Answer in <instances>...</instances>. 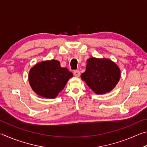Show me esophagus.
Returning a JSON list of instances; mask_svg holds the SVG:
<instances>
[{
  "label": "esophagus",
  "mask_w": 147,
  "mask_h": 147,
  "mask_svg": "<svg viewBox=\"0 0 147 147\" xmlns=\"http://www.w3.org/2000/svg\"><path fill=\"white\" fill-rule=\"evenodd\" d=\"M73 74H74V75L76 77H79L80 76V72L79 70L74 71L73 72Z\"/></svg>",
  "instance_id": "obj_1"
}]
</instances>
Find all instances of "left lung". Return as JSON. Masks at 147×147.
I'll return each mask as SVG.
<instances>
[{
  "label": "left lung",
  "mask_w": 147,
  "mask_h": 147,
  "mask_svg": "<svg viewBox=\"0 0 147 147\" xmlns=\"http://www.w3.org/2000/svg\"><path fill=\"white\" fill-rule=\"evenodd\" d=\"M121 78V70L108 58H89L81 78L96 94H105L115 88Z\"/></svg>",
  "instance_id": "left-lung-1"
}]
</instances>
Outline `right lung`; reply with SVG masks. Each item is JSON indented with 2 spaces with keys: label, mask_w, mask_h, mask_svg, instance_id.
I'll return each mask as SVG.
<instances>
[{
  "label": "right lung",
  "mask_w": 147,
  "mask_h": 147,
  "mask_svg": "<svg viewBox=\"0 0 147 147\" xmlns=\"http://www.w3.org/2000/svg\"><path fill=\"white\" fill-rule=\"evenodd\" d=\"M73 76L67 69L61 67L59 61L51 59L39 62L32 67L29 71L28 81L37 94L54 98Z\"/></svg>",
  "instance_id": "obj_1"
}]
</instances>
